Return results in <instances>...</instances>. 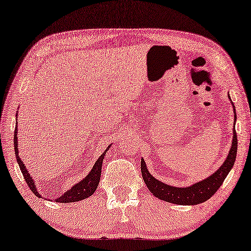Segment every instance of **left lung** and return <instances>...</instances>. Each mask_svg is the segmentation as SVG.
Listing matches in <instances>:
<instances>
[{
	"label": "left lung",
	"instance_id": "obj_1",
	"mask_svg": "<svg viewBox=\"0 0 251 251\" xmlns=\"http://www.w3.org/2000/svg\"><path fill=\"white\" fill-rule=\"evenodd\" d=\"M229 99L233 106V102L230 96ZM233 114V124L236 125L237 115L234 106ZM237 134L236 128H234L233 126L232 144L229 150L228 156H226L225 162L222 163V165L210 176L204 178V180L194 183V184L190 186L178 188V186H172L170 184H166L164 182H161L160 180H157V178H155L152 174L149 172V170H147L144 158L141 160V171L143 180H144L146 186L151 191V193H153L154 197L158 198L162 201L180 205H196L199 203H202V202L209 200V199L217 192L218 189L220 188L222 183H224L226 176H228L230 171H231L237 156Z\"/></svg>",
	"mask_w": 251,
	"mask_h": 251
}]
</instances>
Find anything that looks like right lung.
I'll list each match as a JSON object with an SVG mask.
<instances>
[{
	"mask_svg": "<svg viewBox=\"0 0 251 251\" xmlns=\"http://www.w3.org/2000/svg\"><path fill=\"white\" fill-rule=\"evenodd\" d=\"M18 116V114H17ZM18 124V122L15 123ZM18 125H15V130H14V152H15V156H17V161L18 164L20 166V170L23 174V177L26 182V184L29 185V188L32 191L33 194H35L38 198H42L41 194L39 193V191L37 190V186L34 184V180L32 176H30L29 171H27L26 166L25 165L23 161H21V158L19 156V149H18ZM111 144L107 147L105 150V152L102 153L100 156H99L98 160L95 163L93 169L89 171V173L82 178L81 181H79L75 183V185L71 186L69 190H67V192L62 194L61 197H59L57 199H54L55 202H60V203H69V202H78L81 201L83 199H87L90 196H93L95 191H96L98 183L100 181V176H101V166H102V161H104V157L106 155V152L109 150V147ZM49 200V199H48Z\"/></svg>",
	"mask_w": 251,
	"mask_h": 251,
	"instance_id": "obj_1",
	"label": "right lung"
}]
</instances>
